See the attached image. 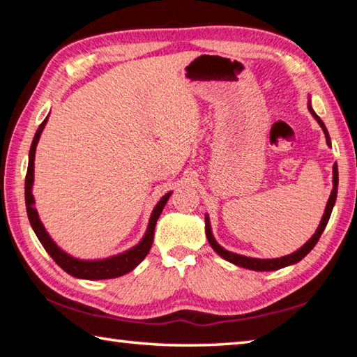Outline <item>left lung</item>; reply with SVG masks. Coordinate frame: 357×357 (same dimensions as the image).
Here are the masks:
<instances>
[{
  "instance_id": "obj_1",
  "label": "left lung",
  "mask_w": 357,
  "mask_h": 357,
  "mask_svg": "<svg viewBox=\"0 0 357 357\" xmlns=\"http://www.w3.org/2000/svg\"><path fill=\"white\" fill-rule=\"evenodd\" d=\"M309 110L313 114V118L318 121V124L321 126V129H323L324 135H326V143H328L329 146H331V138H329V134H328V129H326L324 123H323L321 119H319L318 114L313 112V108L310 105V100H309ZM332 173H334V178H332V185H334V187H332L331 197H329V200H328V204H326L323 219H321V222H319V225L317 228L315 234H313V236L309 241H307V243L302 245L299 250L293 252L291 255H287V257H282V258H273V259H259V258H249V257H244V255H238V253L228 252V250L223 249L222 245L217 244V241L213 236V231H211L209 219L206 217V238L209 241L211 247H213V249L217 253H219L222 258H225L227 261L236 264V266H241V268L252 269V271H277V269H280V268H285V266H289V264H294V263L301 261V259L304 258L307 253H309L313 249V247H315V244L318 243L319 236H321V233L324 231L326 225H328L329 217H331V213H332V208H334V204H335V200H337V185H338L337 164H334V168H332Z\"/></svg>"
}]
</instances>
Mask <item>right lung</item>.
<instances>
[{
    "label": "right lung",
    "mask_w": 357,
    "mask_h": 357,
    "mask_svg": "<svg viewBox=\"0 0 357 357\" xmlns=\"http://www.w3.org/2000/svg\"><path fill=\"white\" fill-rule=\"evenodd\" d=\"M48 116L42 121V124L39 126L38 132L33 138L31 148H29V160H28V172H26V179H25V202H26V213H28V219L31 227L34 229L36 236L40 241V244L44 245V249L48 252L55 263L63 268L66 273L77 277V279H88V280H100V279H114V277L124 275L130 273L132 269H135L138 264H140L144 257L149 253L151 245H153L154 241V228H155V222L159 219V215L162 214V209L170 198L172 192L167 193L160 198V202L155 204V208L151 214L149 219V225L146 233H144L143 239L138 243L135 247H132L130 250L119 253V255H114L105 259H93V261H84V259H77L74 257H70L66 253L64 250L59 249V247L53 243V239L48 236V233L45 231L44 225L38 215V211L34 208V197H33V183H34V154H36V146H38V142L40 138V132L44 130L45 124H47Z\"/></svg>",
    "instance_id": "1"
}]
</instances>
